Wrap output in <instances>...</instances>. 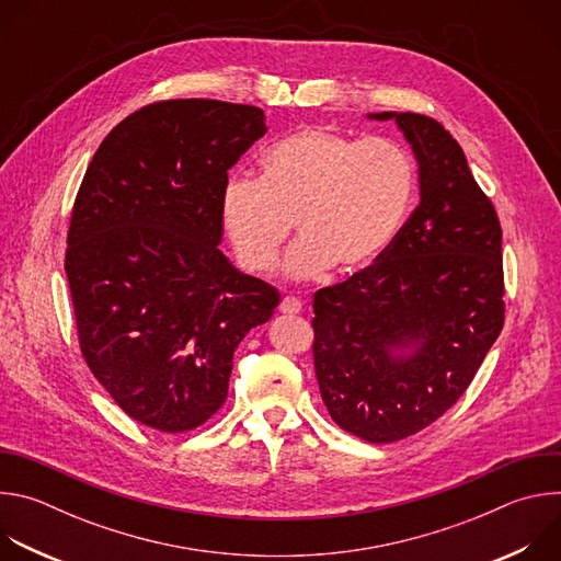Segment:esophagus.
Returning <instances> with one entry per match:
<instances>
[{
	"mask_svg": "<svg viewBox=\"0 0 561 561\" xmlns=\"http://www.w3.org/2000/svg\"><path fill=\"white\" fill-rule=\"evenodd\" d=\"M301 301L297 299V297H284L282 299V304H279V310L284 312V314H299L301 312Z\"/></svg>",
	"mask_w": 561,
	"mask_h": 561,
	"instance_id": "esophagus-1",
	"label": "esophagus"
}]
</instances>
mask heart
<instances>
[{
	"label": "heart",
	"instance_id": "1",
	"mask_svg": "<svg viewBox=\"0 0 561 561\" xmlns=\"http://www.w3.org/2000/svg\"><path fill=\"white\" fill-rule=\"evenodd\" d=\"M262 178H230L221 191V224L249 271L277 264L290 234L284 273L306 282L333 266L353 275L375 264L402 230L415 195V164L392 139H353L329 128H304L260 159Z\"/></svg>",
	"mask_w": 561,
	"mask_h": 561
}]
</instances>
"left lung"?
<instances>
[{
    "label": "left lung",
    "instance_id": "obj_1",
    "mask_svg": "<svg viewBox=\"0 0 561 561\" xmlns=\"http://www.w3.org/2000/svg\"><path fill=\"white\" fill-rule=\"evenodd\" d=\"M368 119L404 133L420 204L375 264L314 293L312 357L335 424L390 444L442 417L502 333V226L439 122L392 111Z\"/></svg>",
    "mask_w": 561,
    "mask_h": 561
}]
</instances>
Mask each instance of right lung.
Returning <instances> with one entry per match:
<instances>
[{
    "mask_svg": "<svg viewBox=\"0 0 561 561\" xmlns=\"http://www.w3.org/2000/svg\"><path fill=\"white\" fill-rule=\"evenodd\" d=\"M264 111L169 100L122 119L79 186L66 249L79 348L135 422L184 433L228 394L232 353L279 293L219 251L228 169Z\"/></svg>",
    "mask_w": 561,
    "mask_h": 561,
    "instance_id": "right-lung-1",
    "label": "right lung"
}]
</instances>
